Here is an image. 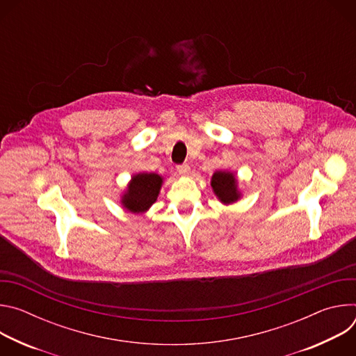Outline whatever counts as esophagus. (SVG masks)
<instances>
[{"label":"esophagus","instance_id":"obj_1","mask_svg":"<svg viewBox=\"0 0 356 356\" xmlns=\"http://www.w3.org/2000/svg\"><path fill=\"white\" fill-rule=\"evenodd\" d=\"M177 172H179V175L180 176H188L190 175V166L188 165H180V166H177Z\"/></svg>","mask_w":356,"mask_h":356}]
</instances>
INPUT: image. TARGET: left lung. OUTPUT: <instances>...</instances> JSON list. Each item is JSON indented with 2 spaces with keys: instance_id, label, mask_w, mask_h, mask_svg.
Wrapping results in <instances>:
<instances>
[{
  "instance_id": "obj_1",
  "label": "left lung",
  "mask_w": 356,
  "mask_h": 356,
  "mask_svg": "<svg viewBox=\"0 0 356 356\" xmlns=\"http://www.w3.org/2000/svg\"><path fill=\"white\" fill-rule=\"evenodd\" d=\"M211 187L216 197L224 206H231L242 198V190L238 187V179L234 172H214L211 176Z\"/></svg>"
}]
</instances>
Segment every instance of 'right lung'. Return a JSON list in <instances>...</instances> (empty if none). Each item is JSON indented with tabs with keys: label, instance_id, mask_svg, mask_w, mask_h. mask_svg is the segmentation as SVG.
<instances>
[{
	"label": "right lung",
	"instance_id": "add662e5",
	"mask_svg": "<svg viewBox=\"0 0 356 356\" xmlns=\"http://www.w3.org/2000/svg\"><path fill=\"white\" fill-rule=\"evenodd\" d=\"M163 177L156 173L140 172L131 177L120 197L124 210L132 214L146 213L158 200Z\"/></svg>",
	"mask_w": 356,
	"mask_h": 356
}]
</instances>
